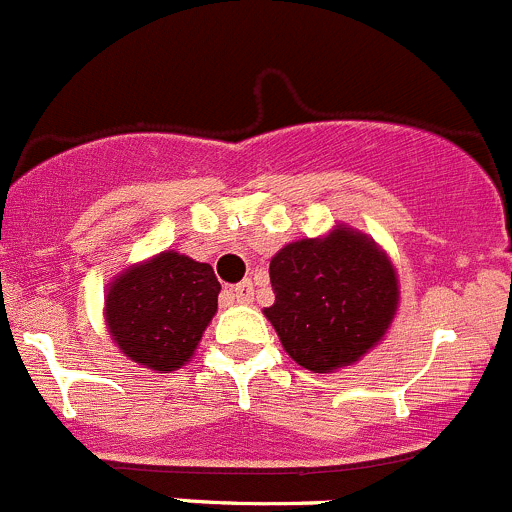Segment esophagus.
I'll return each mask as SVG.
<instances>
[{
	"mask_svg": "<svg viewBox=\"0 0 512 512\" xmlns=\"http://www.w3.org/2000/svg\"><path fill=\"white\" fill-rule=\"evenodd\" d=\"M234 298L239 303H251V298H254V283L251 281H241L234 286Z\"/></svg>",
	"mask_w": 512,
	"mask_h": 512,
	"instance_id": "esophagus-1",
	"label": "esophagus"
}]
</instances>
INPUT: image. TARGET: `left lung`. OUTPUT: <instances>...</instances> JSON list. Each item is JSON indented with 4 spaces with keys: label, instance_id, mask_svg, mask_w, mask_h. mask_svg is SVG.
<instances>
[{
    "label": "left lung",
    "instance_id": "1",
    "mask_svg": "<svg viewBox=\"0 0 512 512\" xmlns=\"http://www.w3.org/2000/svg\"><path fill=\"white\" fill-rule=\"evenodd\" d=\"M273 306L263 308L281 346L313 373L361 361L398 311V276L386 251L338 224L321 239L286 244L271 258Z\"/></svg>",
    "mask_w": 512,
    "mask_h": 512
}]
</instances>
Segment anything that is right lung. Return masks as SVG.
<instances>
[{"mask_svg": "<svg viewBox=\"0 0 512 512\" xmlns=\"http://www.w3.org/2000/svg\"><path fill=\"white\" fill-rule=\"evenodd\" d=\"M221 283L214 268L161 251L124 268L104 296L106 328L126 358L169 373L194 356L219 308Z\"/></svg>", "mask_w": 512, "mask_h": 512, "instance_id": "obj_1", "label": "right lung"}]
</instances>
